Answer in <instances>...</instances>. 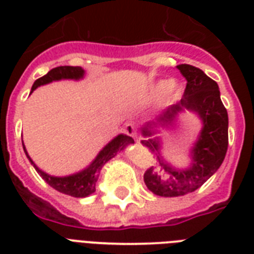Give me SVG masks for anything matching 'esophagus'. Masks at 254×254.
Masks as SVG:
<instances>
[{
	"label": "esophagus",
	"instance_id": "obj_1",
	"mask_svg": "<svg viewBox=\"0 0 254 254\" xmlns=\"http://www.w3.org/2000/svg\"><path fill=\"white\" fill-rule=\"evenodd\" d=\"M124 131H125L127 135H130V137H135V135H137L135 124L133 123V121H129V123H127L125 124V127H124Z\"/></svg>",
	"mask_w": 254,
	"mask_h": 254
}]
</instances>
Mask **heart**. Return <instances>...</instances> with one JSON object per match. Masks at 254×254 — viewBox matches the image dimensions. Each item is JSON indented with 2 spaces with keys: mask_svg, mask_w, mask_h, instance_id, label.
<instances>
[{
  "mask_svg": "<svg viewBox=\"0 0 254 254\" xmlns=\"http://www.w3.org/2000/svg\"><path fill=\"white\" fill-rule=\"evenodd\" d=\"M175 88H177V85H175V83L171 80H162L159 81L158 84L155 85L154 91L157 92V93H161V92H167V93H173L174 91H175Z\"/></svg>",
  "mask_w": 254,
  "mask_h": 254,
  "instance_id": "obj_1",
  "label": "heart"
}]
</instances>
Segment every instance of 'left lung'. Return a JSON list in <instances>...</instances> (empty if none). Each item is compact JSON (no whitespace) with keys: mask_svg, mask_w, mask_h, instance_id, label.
Listing matches in <instances>:
<instances>
[{"mask_svg":"<svg viewBox=\"0 0 254 254\" xmlns=\"http://www.w3.org/2000/svg\"><path fill=\"white\" fill-rule=\"evenodd\" d=\"M177 68L187 80L183 97L158 116L155 123L142 127L146 138L141 141L157 159L143 175L145 185L153 193L165 197L182 196L204 185L221 166L228 149V113L221 103L217 83L193 65L179 64ZM186 110L197 114L203 127L191 149L190 166L177 169L162 155L160 139L152 137V127H171L176 116Z\"/></svg>","mask_w":254,"mask_h":254,"instance_id":"obj_1","label":"left lung"}]
</instances>
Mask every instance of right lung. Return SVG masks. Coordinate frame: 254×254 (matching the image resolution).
<instances>
[{
  "mask_svg": "<svg viewBox=\"0 0 254 254\" xmlns=\"http://www.w3.org/2000/svg\"><path fill=\"white\" fill-rule=\"evenodd\" d=\"M84 76V69L81 67H72V65H61L57 68H53L51 71L46 73L45 76L39 77L38 80L34 81L31 92L37 89L41 85L49 84L51 81L62 80V79H72V80H79L83 79ZM129 143H134V139L127 134H119L117 137L112 139L111 142L108 143L107 146L103 147V150L100 151L97 157H96L92 163L87 169L81 170L79 173L72 174V175H67V177H53L50 174L42 171L39 167L33 162V159L30 158L26 147L23 145V150H25L27 158L37 170V173L49 183L53 189L65 195H71L73 197H85L91 195L96 191V182L100 175V171L103 169L105 163L115 157L119 151L124 150Z\"/></svg>",
  "mask_w": 254,
  "mask_h": 254,
  "instance_id": "add662e5",
  "label": "right lung"
}]
</instances>
